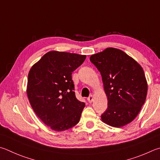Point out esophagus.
<instances>
[{
    "mask_svg": "<svg viewBox=\"0 0 160 160\" xmlns=\"http://www.w3.org/2000/svg\"><path fill=\"white\" fill-rule=\"evenodd\" d=\"M93 99H94V97H93L92 95H90L89 97L88 98V100L89 103H92L93 101Z\"/></svg>",
    "mask_w": 160,
    "mask_h": 160,
    "instance_id": "34e87169",
    "label": "esophagus"
}]
</instances>
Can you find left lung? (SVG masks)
<instances>
[{
    "label": "left lung",
    "instance_id": "left-lung-1",
    "mask_svg": "<svg viewBox=\"0 0 160 160\" xmlns=\"http://www.w3.org/2000/svg\"><path fill=\"white\" fill-rule=\"evenodd\" d=\"M90 61L101 72L108 98V108L101 120L114 127L130 123L146 98L148 84L143 69L125 52L113 48L92 54Z\"/></svg>",
    "mask_w": 160,
    "mask_h": 160
}]
</instances>
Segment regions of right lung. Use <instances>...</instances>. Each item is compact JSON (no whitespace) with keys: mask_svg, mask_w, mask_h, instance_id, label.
Here are the masks:
<instances>
[{"mask_svg":"<svg viewBox=\"0 0 160 160\" xmlns=\"http://www.w3.org/2000/svg\"><path fill=\"white\" fill-rule=\"evenodd\" d=\"M86 55L50 51L30 69L27 93L32 108L46 125L57 132L79 122L85 103L75 97L72 72Z\"/></svg>","mask_w":160,"mask_h":160,"instance_id":"right-lung-1","label":"right lung"}]
</instances>
